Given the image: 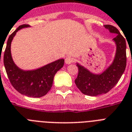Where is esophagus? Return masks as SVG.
I'll use <instances>...</instances> for the list:
<instances>
[{"instance_id": "1", "label": "esophagus", "mask_w": 132, "mask_h": 132, "mask_svg": "<svg viewBox=\"0 0 132 132\" xmlns=\"http://www.w3.org/2000/svg\"><path fill=\"white\" fill-rule=\"evenodd\" d=\"M73 62H74V59L73 57H72L71 56L66 57V59H65V63H66V64H72Z\"/></svg>"}]
</instances>
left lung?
Segmentation results:
<instances>
[{
    "label": "left lung",
    "instance_id": "8db88e82",
    "mask_svg": "<svg viewBox=\"0 0 132 132\" xmlns=\"http://www.w3.org/2000/svg\"><path fill=\"white\" fill-rule=\"evenodd\" d=\"M110 32L117 34L113 38L117 45V51L113 62L101 74H94L77 64L79 73L75 84L79 89L87 96H96L106 94L118 83L126 67V42L118 29L113 26L104 25Z\"/></svg>",
    "mask_w": 132,
    "mask_h": 132
}]
</instances>
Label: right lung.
<instances>
[{
    "instance_id": "add662e5",
    "label": "right lung",
    "mask_w": 132,
    "mask_h": 132,
    "mask_svg": "<svg viewBox=\"0 0 132 132\" xmlns=\"http://www.w3.org/2000/svg\"><path fill=\"white\" fill-rule=\"evenodd\" d=\"M28 24L20 26L9 36L5 49L3 62L10 83L21 94L32 97H40L47 94L53 85V78L64 64V59L51 62L34 70L25 71L16 66L11 53V43L16 32ZM1 62V58H0Z\"/></svg>"
}]
</instances>
